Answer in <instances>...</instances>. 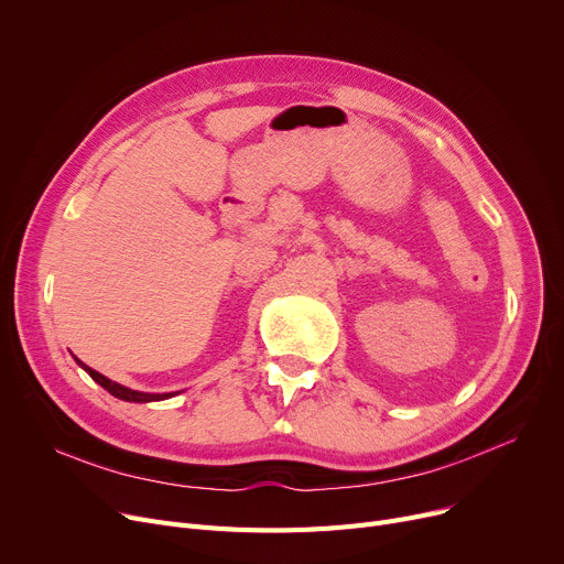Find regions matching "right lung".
<instances>
[{"mask_svg": "<svg viewBox=\"0 0 564 564\" xmlns=\"http://www.w3.org/2000/svg\"><path fill=\"white\" fill-rule=\"evenodd\" d=\"M77 364H79L88 375H91V379L98 381L105 391H109V393H111L113 398H118V400H126V402H155V400H166V398L173 395V393H141V391H132V389L121 387V383H116V381L107 379L105 375L91 370L88 366H84L82 361H77Z\"/></svg>", "mask_w": 564, "mask_h": 564, "instance_id": "obj_1", "label": "right lung"}]
</instances>
